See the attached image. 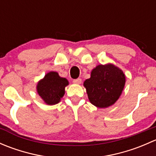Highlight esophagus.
<instances>
[{
  "label": "esophagus",
  "instance_id": "1",
  "mask_svg": "<svg viewBox=\"0 0 156 156\" xmlns=\"http://www.w3.org/2000/svg\"><path fill=\"white\" fill-rule=\"evenodd\" d=\"M73 83L74 84H81V78H77V79L73 80Z\"/></svg>",
  "mask_w": 156,
  "mask_h": 156
}]
</instances>
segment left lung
I'll return each instance as SVG.
<instances>
[{
  "label": "left lung",
  "mask_w": 156,
  "mask_h": 156,
  "mask_svg": "<svg viewBox=\"0 0 156 156\" xmlns=\"http://www.w3.org/2000/svg\"><path fill=\"white\" fill-rule=\"evenodd\" d=\"M126 77L123 71L112 63L97 66L84 87L91 104L97 108H108L116 103L122 95Z\"/></svg>",
  "instance_id": "1"
}]
</instances>
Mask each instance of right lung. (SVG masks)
Segmentation results:
<instances>
[{"instance_id":"1","label":"right lung","mask_w":156,"mask_h":156,"mask_svg":"<svg viewBox=\"0 0 156 156\" xmlns=\"http://www.w3.org/2000/svg\"><path fill=\"white\" fill-rule=\"evenodd\" d=\"M69 81L56 72H50L37 82L36 90L43 101L49 106L57 104L65 94Z\"/></svg>"}]
</instances>
